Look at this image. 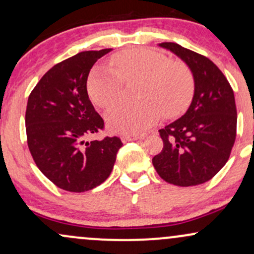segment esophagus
I'll use <instances>...</instances> for the list:
<instances>
[{
  "label": "esophagus",
  "instance_id": "1",
  "mask_svg": "<svg viewBox=\"0 0 254 254\" xmlns=\"http://www.w3.org/2000/svg\"><path fill=\"white\" fill-rule=\"evenodd\" d=\"M142 136H133V135H123L121 137L122 141L124 142H130V141H137V139H141Z\"/></svg>",
  "mask_w": 254,
  "mask_h": 254
}]
</instances>
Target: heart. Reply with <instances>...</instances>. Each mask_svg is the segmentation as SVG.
<instances>
[{
	"mask_svg": "<svg viewBox=\"0 0 254 254\" xmlns=\"http://www.w3.org/2000/svg\"><path fill=\"white\" fill-rule=\"evenodd\" d=\"M113 68L98 65L88 77V93L95 104L110 107L123 95L124 81L141 78L136 103L124 101L106 113L112 131L138 135L161 117L179 115L193 94V77L185 64L170 61L149 49L118 52L111 60Z\"/></svg>",
	"mask_w": 254,
	"mask_h": 254,
	"instance_id": "obj_1",
	"label": "heart"
}]
</instances>
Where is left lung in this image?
<instances>
[{
    "label": "left lung",
    "mask_w": 254,
    "mask_h": 254,
    "mask_svg": "<svg viewBox=\"0 0 254 254\" xmlns=\"http://www.w3.org/2000/svg\"><path fill=\"white\" fill-rule=\"evenodd\" d=\"M190 69L193 97L188 111L159 130L164 148L153 157L157 174L177 186L210 180L228 161L237 136L234 92L209 58L176 43H161Z\"/></svg>",
    "instance_id": "1"
}]
</instances>
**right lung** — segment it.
Here are the masks:
<instances>
[{"instance_id": "1", "label": "right lung", "mask_w": 254, "mask_h": 254, "mask_svg": "<svg viewBox=\"0 0 254 254\" xmlns=\"http://www.w3.org/2000/svg\"><path fill=\"white\" fill-rule=\"evenodd\" d=\"M112 51H83L56 64L28 97L26 133L40 172L60 189L84 192L103 184L113 170L118 137L87 141L104 127L87 93V78L99 58Z\"/></svg>"}]
</instances>
